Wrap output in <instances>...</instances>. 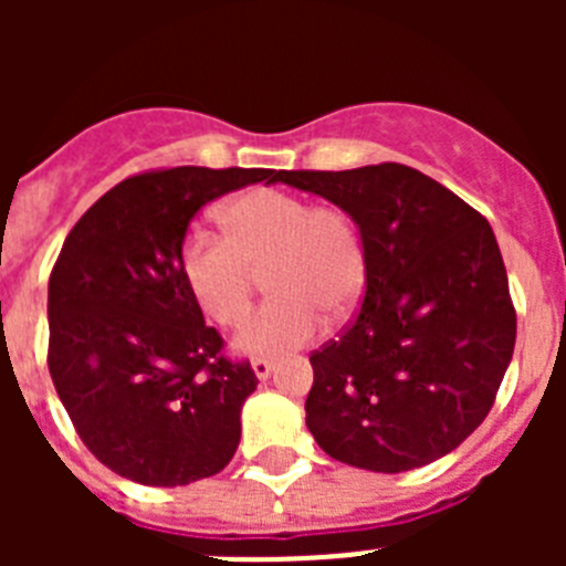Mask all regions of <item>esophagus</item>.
I'll return each mask as SVG.
<instances>
[{"label": "esophagus", "mask_w": 566, "mask_h": 566, "mask_svg": "<svg viewBox=\"0 0 566 566\" xmlns=\"http://www.w3.org/2000/svg\"><path fill=\"white\" fill-rule=\"evenodd\" d=\"M252 371H254V377H258V379H266L269 374L274 371V363H272V359H266V357H254L252 359Z\"/></svg>", "instance_id": "34e87169"}]
</instances>
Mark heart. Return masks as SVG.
<instances>
[{
	"label": "heart",
	"instance_id": "obj_1",
	"mask_svg": "<svg viewBox=\"0 0 566 566\" xmlns=\"http://www.w3.org/2000/svg\"><path fill=\"white\" fill-rule=\"evenodd\" d=\"M223 232L189 229L181 272L189 292L218 326H238L249 314L254 272L266 269L272 297L238 334L247 354H286L323 328V314L343 317L365 289V243L357 221L334 203L286 189L243 192L221 212Z\"/></svg>",
	"mask_w": 566,
	"mask_h": 566
}]
</instances>
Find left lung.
<instances>
[{
	"label": "left lung",
	"instance_id": "8db88e82",
	"mask_svg": "<svg viewBox=\"0 0 566 566\" xmlns=\"http://www.w3.org/2000/svg\"><path fill=\"white\" fill-rule=\"evenodd\" d=\"M274 181L343 207L368 260L359 312L308 357L312 437L337 462L374 473L451 453L490 413L516 345L490 223L448 187L394 161L280 169Z\"/></svg>",
	"mask_w": 566,
	"mask_h": 566
}]
</instances>
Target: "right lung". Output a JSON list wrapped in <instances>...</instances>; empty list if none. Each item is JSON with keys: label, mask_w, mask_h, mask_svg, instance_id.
Instances as JSON below:
<instances>
[{"label": "right lung", "mask_w": 566, "mask_h": 566, "mask_svg": "<svg viewBox=\"0 0 566 566\" xmlns=\"http://www.w3.org/2000/svg\"><path fill=\"white\" fill-rule=\"evenodd\" d=\"M274 169H149L104 192L64 238L48 286V368L87 451L153 488L221 473L258 388L203 323L181 272L189 221Z\"/></svg>", "instance_id": "1"}]
</instances>
